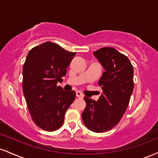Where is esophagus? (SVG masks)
I'll list each match as a JSON object with an SVG mask.
<instances>
[{
	"mask_svg": "<svg viewBox=\"0 0 158 158\" xmlns=\"http://www.w3.org/2000/svg\"><path fill=\"white\" fill-rule=\"evenodd\" d=\"M76 95H77V97L79 98H84V95H83L80 91H77V93H76Z\"/></svg>",
	"mask_w": 158,
	"mask_h": 158,
	"instance_id": "34e87169",
	"label": "esophagus"
}]
</instances>
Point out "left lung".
I'll use <instances>...</instances> for the list:
<instances>
[{
	"label": "left lung",
	"mask_w": 158,
	"mask_h": 158,
	"mask_svg": "<svg viewBox=\"0 0 158 158\" xmlns=\"http://www.w3.org/2000/svg\"><path fill=\"white\" fill-rule=\"evenodd\" d=\"M94 54L105 70L98 81L103 93L97 102L85 96L81 118L90 130L104 132L116 126L128 107L134 71L128 57L112 47L98 49Z\"/></svg>",
	"instance_id": "obj_1"
}]
</instances>
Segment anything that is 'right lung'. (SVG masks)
<instances>
[{
  "mask_svg": "<svg viewBox=\"0 0 158 158\" xmlns=\"http://www.w3.org/2000/svg\"><path fill=\"white\" fill-rule=\"evenodd\" d=\"M77 53L69 52L51 42L34 47L23 68V91L32 120L45 131L58 130L64 114L76 98L73 90L64 91L62 81Z\"/></svg>",
  "mask_w": 158,
  "mask_h": 158,
  "instance_id": "right-lung-1",
  "label": "right lung"
}]
</instances>
